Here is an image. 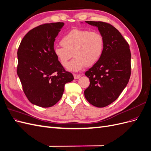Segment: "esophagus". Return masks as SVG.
<instances>
[{
  "label": "esophagus",
  "instance_id": "obj_1",
  "mask_svg": "<svg viewBox=\"0 0 151 151\" xmlns=\"http://www.w3.org/2000/svg\"><path fill=\"white\" fill-rule=\"evenodd\" d=\"M81 77V74H74V77L75 79H78Z\"/></svg>",
  "mask_w": 151,
  "mask_h": 151
}]
</instances>
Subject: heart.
I'll list each match as a JSON object with an SVG mask.
<instances>
[{
  "instance_id": "obj_1",
  "label": "heart",
  "mask_w": 151,
  "mask_h": 151,
  "mask_svg": "<svg viewBox=\"0 0 151 151\" xmlns=\"http://www.w3.org/2000/svg\"><path fill=\"white\" fill-rule=\"evenodd\" d=\"M60 44L63 47H55L53 54L60 64L65 67L73 53L75 58L67 66V69L71 72L94 65L104 51L103 36L96 31L73 29L63 36Z\"/></svg>"
}]
</instances>
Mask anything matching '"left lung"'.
<instances>
[{"mask_svg":"<svg viewBox=\"0 0 151 151\" xmlns=\"http://www.w3.org/2000/svg\"><path fill=\"white\" fill-rule=\"evenodd\" d=\"M98 28L104 38V51L99 60L86 71L90 84L84 91L88 101L103 108L118 98L130 77L129 45L115 27L101 21H85Z\"/></svg>","mask_w":151,"mask_h":151,"instance_id":"1","label":"left lung"}]
</instances>
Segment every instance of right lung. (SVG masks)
Segmentation results:
<instances>
[{"label":"right lung","instance_id":"obj_1","mask_svg":"<svg viewBox=\"0 0 151 151\" xmlns=\"http://www.w3.org/2000/svg\"><path fill=\"white\" fill-rule=\"evenodd\" d=\"M63 25L59 22L36 27L24 36L18 48L17 76L27 98L36 106H53L61 99L65 84L74 80L53 52Z\"/></svg>","mask_w":151,"mask_h":151}]
</instances>
